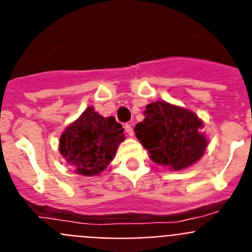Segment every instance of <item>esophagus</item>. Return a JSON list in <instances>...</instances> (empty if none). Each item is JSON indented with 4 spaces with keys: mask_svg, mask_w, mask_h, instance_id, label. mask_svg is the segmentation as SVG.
<instances>
[{
    "mask_svg": "<svg viewBox=\"0 0 252 252\" xmlns=\"http://www.w3.org/2000/svg\"><path fill=\"white\" fill-rule=\"evenodd\" d=\"M125 131L127 132L128 136H132V135H133V128H132V126H131L130 124L125 125Z\"/></svg>",
    "mask_w": 252,
    "mask_h": 252,
    "instance_id": "esophagus-1",
    "label": "esophagus"
}]
</instances>
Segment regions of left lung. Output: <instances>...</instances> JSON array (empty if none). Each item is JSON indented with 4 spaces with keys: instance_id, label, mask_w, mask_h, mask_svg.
Here are the masks:
<instances>
[{
    "instance_id": "left-lung-1",
    "label": "left lung",
    "mask_w": 252,
    "mask_h": 252,
    "mask_svg": "<svg viewBox=\"0 0 252 252\" xmlns=\"http://www.w3.org/2000/svg\"><path fill=\"white\" fill-rule=\"evenodd\" d=\"M145 119L135 126L136 137L160 165L180 170L201 159L207 139L195 113L164 101L146 106Z\"/></svg>"
}]
</instances>
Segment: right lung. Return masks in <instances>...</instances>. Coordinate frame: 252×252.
<instances>
[{"instance_id": "1", "label": "right lung", "mask_w": 252, "mask_h": 252, "mask_svg": "<svg viewBox=\"0 0 252 252\" xmlns=\"http://www.w3.org/2000/svg\"><path fill=\"white\" fill-rule=\"evenodd\" d=\"M124 140L122 125L115 117L104 119L93 107H88L65 128L59 149L78 174L97 175L107 168Z\"/></svg>"}]
</instances>
